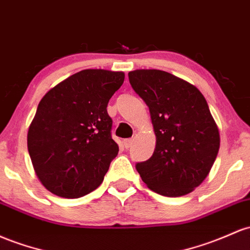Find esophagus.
Listing matches in <instances>:
<instances>
[{"mask_svg": "<svg viewBox=\"0 0 250 250\" xmlns=\"http://www.w3.org/2000/svg\"><path fill=\"white\" fill-rule=\"evenodd\" d=\"M133 142H134L133 139H125V140H123V146L128 149V148H130L131 146H133Z\"/></svg>", "mask_w": 250, "mask_h": 250, "instance_id": "obj_1", "label": "esophagus"}]
</instances>
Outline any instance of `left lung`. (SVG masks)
I'll return each instance as SVG.
<instances>
[{
	"instance_id": "1",
	"label": "left lung",
	"mask_w": 250,
	"mask_h": 250,
	"mask_svg": "<svg viewBox=\"0 0 250 250\" xmlns=\"http://www.w3.org/2000/svg\"><path fill=\"white\" fill-rule=\"evenodd\" d=\"M128 77L149 108L156 136L153 155L136 164V169L156 193H190L209 174L219 149L207 100L196 86L165 71L135 70Z\"/></svg>"
}]
</instances>
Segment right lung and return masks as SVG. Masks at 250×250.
I'll return each instance as SVG.
<instances>
[{
	"label": "right lung",
	"mask_w": 250,
	"mask_h": 250,
	"mask_svg": "<svg viewBox=\"0 0 250 250\" xmlns=\"http://www.w3.org/2000/svg\"><path fill=\"white\" fill-rule=\"evenodd\" d=\"M125 73L83 70L42 97L29 125L27 145L42 185L64 198L96 190L119 153L106 106Z\"/></svg>",
	"instance_id": "obj_1"
}]
</instances>
